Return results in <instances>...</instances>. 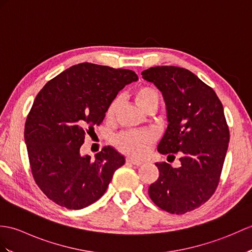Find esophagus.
Segmentation results:
<instances>
[{
  "label": "esophagus",
  "mask_w": 252,
  "mask_h": 252,
  "mask_svg": "<svg viewBox=\"0 0 252 252\" xmlns=\"http://www.w3.org/2000/svg\"><path fill=\"white\" fill-rule=\"evenodd\" d=\"M126 163H130V164H133V165H136V166H139L143 164L142 161H138V160H134L132 159V158H127L126 159Z\"/></svg>",
  "instance_id": "esophagus-1"
}]
</instances>
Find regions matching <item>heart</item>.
<instances>
[{"mask_svg":"<svg viewBox=\"0 0 252 252\" xmlns=\"http://www.w3.org/2000/svg\"><path fill=\"white\" fill-rule=\"evenodd\" d=\"M134 101L137 106L145 110L149 106H157L159 103V94L149 86H140L134 91ZM118 98L109 104L106 110V118L112 119L118 107ZM154 142V135L148 131H130L122 133L115 138V144L119 150L133 158H142L148 151Z\"/></svg>","mask_w":252,"mask_h":252,"instance_id":"1","label":"heart"}]
</instances>
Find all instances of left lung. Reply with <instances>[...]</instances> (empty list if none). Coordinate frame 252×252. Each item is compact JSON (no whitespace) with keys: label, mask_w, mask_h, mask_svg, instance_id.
<instances>
[{"label":"left lung","mask_w":252,"mask_h":252,"mask_svg":"<svg viewBox=\"0 0 252 252\" xmlns=\"http://www.w3.org/2000/svg\"><path fill=\"white\" fill-rule=\"evenodd\" d=\"M162 92L167 127L158 145L162 155L179 154L180 165L156 163L159 178L149 196L167 213L183 215L214 194L229 147L230 132L216 92L196 75L178 66H155L142 73Z\"/></svg>","instance_id":"1"}]
</instances>
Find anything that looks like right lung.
Returning a JSON list of instances; mask_svg holds the SVG:
<instances>
[{
  "mask_svg": "<svg viewBox=\"0 0 252 252\" xmlns=\"http://www.w3.org/2000/svg\"><path fill=\"white\" fill-rule=\"evenodd\" d=\"M138 79L130 69L79 63L47 83L27 117L25 140L35 183L68 209L101 197L125 157L106 146L94 160L81 156L85 134L102 124L118 92Z\"/></svg>",
  "mask_w": 252,
  "mask_h": 252,
  "instance_id": "right-lung-1",
  "label": "right lung"
}]
</instances>
